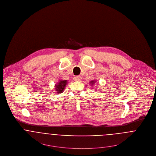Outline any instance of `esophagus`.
I'll use <instances>...</instances> for the list:
<instances>
[{"instance_id": "obj_1", "label": "esophagus", "mask_w": 156, "mask_h": 156, "mask_svg": "<svg viewBox=\"0 0 156 156\" xmlns=\"http://www.w3.org/2000/svg\"><path fill=\"white\" fill-rule=\"evenodd\" d=\"M81 79H82V77H81L80 76H76V77H74V80L75 81H77V82L80 81V80H81Z\"/></svg>"}]
</instances>
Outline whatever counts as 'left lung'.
<instances>
[{
    "label": "left lung",
    "mask_w": 156,
    "mask_h": 156,
    "mask_svg": "<svg viewBox=\"0 0 156 156\" xmlns=\"http://www.w3.org/2000/svg\"><path fill=\"white\" fill-rule=\"evenodd\" d=\"M95 82V80H92V81L90 82V85H94Z\"/></svg>",
    "instance_id": "obj_1"
}]
</instances>
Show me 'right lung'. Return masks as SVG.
Listing matches in <instances>:
<instances>
[{
    "label": "right lung",
    "mask_w": 156,
    "mask_h": 156,
    "mask_svg": "<svg viewBox=\"0 0 156 156\" xmlns=\"http://www.w3.org/2000/svg\"><path fill=\"white\" fill-rule=\"evenodd\" d=\"M67 84V80H60L58 83L55 86V88L57 90V92L58 94H60L63 92L64 89L65 88Z\"/></svg>",
    "instance_id": "1"
}]
</instances>
